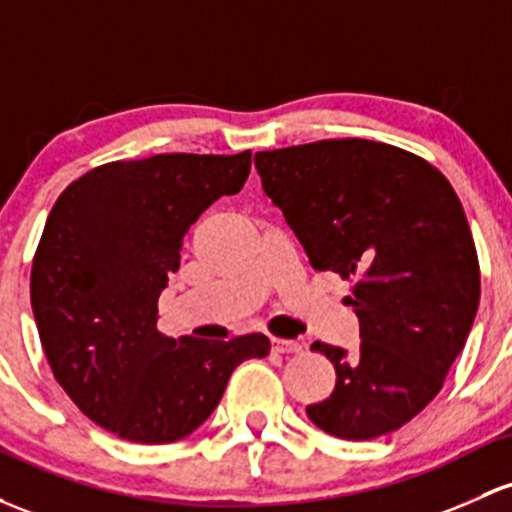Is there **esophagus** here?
<instances>
[{"mask_svg":"<svg viewBox=\"0 0 512 512\" xmlns=\"http://www.w3.org/2000/svg\"><path fill=\"white\" fill-rule=\"evenodd\" d=\"M274 353H304V346L297 341H287V338H272Z\"/></svg>","mask_w":512,"mask_h":512,"instance_id":"34e87169","label":"esophagus"}]
</instances>
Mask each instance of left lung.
<instances>
[{
  "instance_id": "obj_1",
  "label": "left lung",
  "mask_w": 512,
  "mask_h": 512,
  "mask_svg": "<svg viewBox=\"0 0 512 512\" xmlns=\"http://www.w3.org/2000/svg\"><path fill=\"white\" fill-rule=\"evenodd\" d=\"M262 188L311 267L351 279L360 348L316 341L336 387L306 407L338 439L405 427L444 385L481 299L469 220L437 166L370 139H321L255 154Z\"/></svg>"
}]
</instances>
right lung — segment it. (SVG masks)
Masks as SVG:
<instances>
[{"label": "right lung", "instance_id": "obj_1", "mask_svg": "<svg viewBox=\"0 0 512 512\" xmlns=\"http://www.w3.org/2000/svg\"><path fill=\"white\" fill-rule=\"evenodd\" d=\"M250 152L110 161L58 196L31 265V309L53 378L85 417L137 444L201 427L262 333L203 341L157 331L186 230L247 181Z\"/></svg>", "mask_w": 512, "mask_h": 512}]
</instances>
